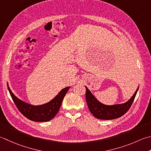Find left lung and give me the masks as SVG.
<instances>
[{"label":"left lung","instance_id":"8db88e82","mask_svg":"<svg viewBox=\"0 0 151 151\" xmlns=\"http://www.w3.org/2000/svg\"><path fill=\"white\" fill-rule=\"evenodd\" d=\"M86 87V86H85ZM86 99L88 109L94 116L101 120H113L118 119L124 114L128 111L132 105L136 96L139 87L135 91L131 99L123 104L114 105H105L97 101L90 90L86 87Z\"/></svg>","mask_w":151,"mask_h":151}]
</instances>
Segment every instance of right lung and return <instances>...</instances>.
Listing matches in <instances>:
<instances>
[{
	"label": "right lung",
	"instance_id": "right-lung-1",
	"mask_svg": "<svg viewBox=\"0 0 151 151\" xmlns=\"http://www.w3.org/2000/svg\"><path fill=\"white\" fill-rule=\"evenodd\" d=\"M8 89L15 105L23 116L35 122H47L52 120L58 113L63 99L69 90V87L63 88L52 101L46 104L38 106L28 104L19 99L12 92L8 85Z\"/></svg>",
	"mask_w": 151,
	"mask_h": 151
}]
</instances>
